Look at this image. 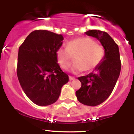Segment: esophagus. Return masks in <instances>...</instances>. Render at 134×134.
Masks as SVG:
<instances>
[{"label": "esophagus", "mask_w": 134, "mask_h": 134, "mask_svg": "<svg viewBox=\"0 0 134 134\" xmlns=\"http://www.w3.org/2000/svg\"><path fill=\"white\" fill-rule=\"evenodd\" d=\"M69 79H70V81H72V80H74L75 77H72V76H69Z\"/></svg>", "instance_id": "1"}]
</instances>
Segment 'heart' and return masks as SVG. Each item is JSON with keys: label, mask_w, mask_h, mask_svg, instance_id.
Returning <instances> with one entry per match:
<instances>
[{"label": "heart", "mask_w": 134, "mask_h": 134, "mask_svg": "<svg viewBox=\"0 0 134 134\" xmlns=\"http://www.w3.org/2000/svg\"><path fill=\"white\" fill-rule=\"evenodd\" d=\"M104 56L103 46L88 36L69 41L66 48H59L56 52L57 59L63 69H68L74 58L72 70L74 72L93 70L102 62Z\"/></svg>", "instance_id": "heart-1"}]
</instances>
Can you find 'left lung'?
Masks as SVG:
<instances>
[{"instance_id": "1", "label": "left lung", "mask_w": 134, "mask_h": 134, "mask_svg": "<svg viewBox=\"0 0 134 134\" xmlns=\"http://www.w3.org/2000/svg\"><path fill=\"white\" fill-rule=\"evenodd\" d=\"M88 36L96 38L104 48L103 60L95 68V72L78 77L81 87L76 92L78 101L87 106L99 105L110 96L121 70V60L118 44L107 32L90 30Z\"/></svg>"}]
</instances>
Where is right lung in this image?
<instances>
[{
	"label": "right lung",
	"mask_w": 134,
	"mask_h": 134,
	"mask_svg": "<svg viewBox=\"0 0 134 134\" xmlns=\"http://www.w3.org/2000/svg\"><path fill=\"white\" fill-rule=\"evenodd\" d=\"M64 37L47 30H35L19 48L17 76L32 102L39 106L54 103L69 76L57 63L56 52Z\"/></svg>",
	"instance_id": "1"
}]
</instances>
